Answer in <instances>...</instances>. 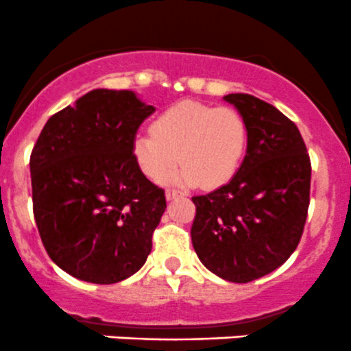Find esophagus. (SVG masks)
<instances>
[{
	"mask_svg": "<svg viewBox=\"0 0 351 351\" xmlns=\"http://www.w3.org/2000/svg\"><path fill=\"white\" fill-rule=\"evenodd\" d=\"M180 196H184V193H182V191H179V189H167V191H165V197H167L169 201L176 199V197H180Z\"/></svg>",
	"mask_w": 351,
	"mask_h": 351,
	"instance_id": "esophagus-1",
	"label": "esophagus"
}]
</instances>
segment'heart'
Segmentation results:
<instances>
[{
    "label": "heart",
    "instance_id": "obj_1",
    "mask_svg": "<svg viewBox=\"0 0 351 351\" xmlns=\"http://www.w3.org/2000/svg\"><path fill=\"white\" fill-rule=\"evenodd\" d=\"M249 126L230 107L182 100L165 109L152 131L138 133L133 155L138 167L154 182H164L182 162L176 182L218 187L232 179L244 162Z\"/></svg>",
    "mask_w": 351,
    "mask_h": 351
}]
</instances>
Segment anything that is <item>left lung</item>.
Masks as SVG:
<instances>
[{"label":"left lung","mask_w":351,"mask_h":351,"mask_svg":"<svg viewBox=\"0 0 351 351\" xmlns=\"http://www.w3.org/2000/svg\"><path fill=\"white\" fill-rule=\"evenodd\" d=\"M223 99L247 121V154L230 182L193 197L191 241L211 273L249 283L280 268L300 242L311 158L298 128L271 104L249 93Z\"/></svg>","instance_id":"left-lung-1"}]
</instances>
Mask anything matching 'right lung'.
Here are the masks:
<instances>
[{"label":"right lung","instance_id":"obj_1","mask_svg":"<svg viewBox=\"0 0 351 351\" xmlns=\"http://www.w3.org/2000/svg\"><path fill=\"white\" fill-rule=\"evenodd\" d=\"M131 90L97 88L49 117L30 155L34 217L47 254L83 282L138 271L167 203L133 155L154 114Z\"/></svg>","mask_w":351,"mask_h":351}]
</instances>
